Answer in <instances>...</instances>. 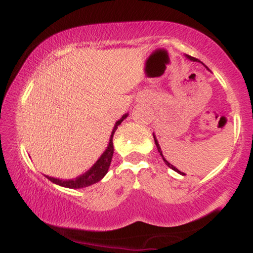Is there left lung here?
Returning <instances> with one entry per match:
<instances>
[{
  "label": "left lung",
  "instance_id": "obj_1",
  "mask_svg": "<svg viewBox=\"0 0 253 253\" xmlns=\"http://www.w3.org/2000/svg\"><path fill=\"white\" fill-rule=\"evenodd\" d=\"M188 58H189V59H190V60H194V62H197V59H196V58H194V57H191V56H188ZM153 138H155V135H153ZM155 143H156V146H157V149H158V152H159V153H161V156H162V157H163V153H162V151H161V147H159V144H158V141H157V140H156V138H155ZM163 161L165 162V164H167V165H168V167H169V168H171V169H172V170H175V171H177V172L182 173V175H185V173H183V172H181V171H179L178 169H177V168H176V167H173V165H171V164L169 163V162H168V161H167V159H165V158H164V157H163Z\"/></svg>",
  "mask_w": 253,
  "mask_h": 253
}]
</instances>
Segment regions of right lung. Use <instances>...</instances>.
Masks as SVG:
<instances>
[{
  "mask_svg": "<svg viewBox=\"0 0 253 253\" xmlns=\"http://www.w3.org/2000/svg\"><path fill=\"white\" fill-rule=\"evenodd\" d=\"M128 113L125 114L120 120L117 121L115 124L114 129H113L112 135H110V140H109V145L107 147V150L104 151L103 155L98 158V161L90 168V170L86 171L85 173L83 175L76 177L75 179H66V181H63V179L59 178H53V177L46 176L51 182L56 183L58 185H62V187H66V188H71V189H80V188H84L88 187V185L94 184V183H97L98 181L103 178L104 175L107 173V171L109 169L110 162H112L113 158V153H114V146H113V135H114L115 130H117L118 126L120 125L125 119L127 118Z\"/></svg>",
  "mask_w": 253,
  "mask_h": 253,
  "instance_id": "obj_1",
  "label": "right lung"
}]
</instances>
